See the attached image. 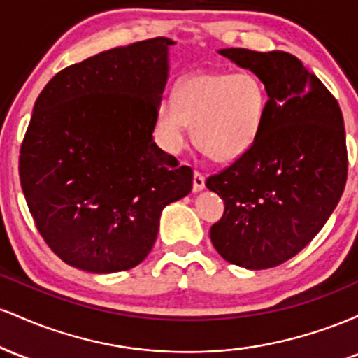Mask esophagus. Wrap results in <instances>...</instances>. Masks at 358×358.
<instances>
[{"mask_svg": "<svg viewBox=\"0 0 358 358\" xmlns=\"http://www.w3.org/2000/svg\"><path fill=\"white\" fill-rule=\"evenodd\" d=\"M205 188V175L202 171H193V192H200Z\"/></svg>", "mask_w": 358, "mask_h": 358, "instance_id": "esophagus-1", "label": "esophagus"}]
</instances>
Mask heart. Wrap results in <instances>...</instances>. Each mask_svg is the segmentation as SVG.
I'll return each instance as SVG.
<instances>
[{
  "instance_id": "obj_1",
  "label": "heart",
  "mask_w": 358,
  "mask_h": 358,
  "mask_svg": "<svg viewBox=\"0 0 358 358\" xmlns=\"http://www.w3.org/2000/svg\"><path fill=\"white\" fill-rule=\"evenodd\" d=\"M268 106L264 84L252 72H203L180 84L175 99H163L158 127L171 151L183 150L188 126L199 150L219 163L248 153L259 133Z\"/></svg>"
}]
</instances>
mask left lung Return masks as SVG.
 Segmentation results:
<instances>
[{
	"mask_svg": "<svg viewBox=\"0 0 358 358\" xmlns=\"http://www.w3.org/2000/svg\"><path fill=\"white\" fill-rule=\"evenodd\" d=\"M219 53L256 73L268 106L252 148L205 182L225 205L210 241L231 264L274 268L313 239L342 196L348 171L342 110L291 53Z\"/></svg>",
	"mask_w": 358,
	"mask_h": 358,
	"instance_id": "8db88e82",
	"label": "left lung"
}]
</instances>
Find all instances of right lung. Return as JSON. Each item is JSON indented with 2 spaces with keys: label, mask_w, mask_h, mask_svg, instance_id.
I'll use <instances>...</instances> for the list:
<instances>
[{
  "label": "right lung",
  "mask_w": 358,
  "mask_h": 358,
  "mask_svg": "<svg viewBox=\"0 0 358 358\" xmlns=\"http://www.w3.org/2000/svg\"><path fill=\"white\" fill-rule=\"evenodd\" d=\"M170 45L158 36L69 65L35 102L20 182L40 236L69 266H138L163 208L192 190V168L153 141Z\"/></svg>",
  "instance_id": "1"
}]
</instances>
